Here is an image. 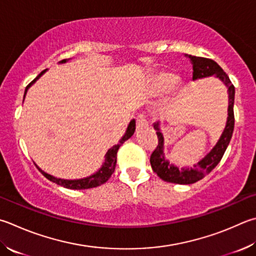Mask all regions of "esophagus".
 I'll return each mask as SVG.
<instances>
[{
  "label": "esophagus",
  "mask_w": 256,
  "mask_h": 256,
  "mask_svg": "<svg viewBox=\"0 0 256 256\" xmlns=\"http://www.w3.org/2000/svg\"><path fill=\"white\" fill-rule=\"evenodd\" d=\"M148 128V122L144 114H138L136 115V128L138 131H142V130H146Z\"/></svg>",
  "instance_id": "esophagus-1"
}]
</instances>
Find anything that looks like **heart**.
I'll list each match as a JSON object with an SVG mask.
<instances>
[{"instance_id":"obj_1","label":"heart","mask_w":256,"mask_h":256,"mask_svg":"<svg viewBox=\"0 0 256 256\" xmlns=\"http://www.w3.org/2000/svg\"><path fill=\"white\" fill-rule=\"evenodd\" d=\"M178 82H179V78L176 77L174 74L164 72H160L159 75L156 77L154 87L158 92H169L171 90H174Z\"/></svg>"}]
</instances>
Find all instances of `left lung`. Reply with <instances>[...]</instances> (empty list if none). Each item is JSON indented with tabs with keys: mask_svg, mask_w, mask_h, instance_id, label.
Returning <instances> with one entry per match:
<instances>
[{
	"mask_svg": "<svg viewBox=\"0 0 256 256\" xmlns=\"http://www.w3.org/2000/svg\"><path fill=\"white\" fill-rule=\"evenodd\" d=\"M192 64V80H202V78L215 76L227 87L228 92V108H227V120L224 131H222L220 140L217 141L210 151L202 158V159L194 164L192 168H181L170 164L169 160L164 156V134L161 133L159 125L156 122L153 124V128L156 131L158 143L156 148L152 152L150 158V164L154 172L160 176L162 180L171 184H190L202 180L204 176L215 168L220 164L222 156L228 146L230 141L233 136L234 131V98H235V87L232 85L228 76L226 72L220 67V64L214 62L212 59L194 57L192 54H184Z\"/></svg>",
	"mask_w": 256,
	"mask_h": 256,
	"instance_id": "obj_1",
	"label": "left lung"
}]
</instances>
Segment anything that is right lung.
<instances>
[{
	"mask_svg": "<svg viewBox=\"0 0 256 256\" xmlns=\"http://www.w3.org/2000/svg\"><path fill=\"white\" fill-rule=\"evenodd\" d=\"M68 59H64L62 62H59V64H64L67 62ZM48 69H44V72H41L38 76H36L34 80H32L29 85L26 87V90H24V96H23V100H24V97L26 95V92L29 88L34 85V84L39 80V78L44 75V74L47 72ZM134 132H136V120H132L130 124L128 125V128L126 131H125V134L122 136V138L118 141V144H115L114 146H112L110 148V150L106 152L105 154V160L103 162V164H102L100 168L98 169V171H96L95 174H92L90 176H86V178H82V179H62V178H56V176H51L47 172H44V170H41L38 166H36V168L39 169V171L41 174H42L48 180L52 181V182H56L59 186H62L64 188H68V189H76V190H80V189H90V188H95V187H98V186L105 184L106 181H108L112 174L114 172L115 170V166H116V154H118V151L120 146H122V144L128 140L130 138H131Z\"/></svg>",
	"mask_w": 256,
	"mask_h": 256,
	"instance_id": "right-lung-1",
	"label": "right lung"
}]
</instances>
